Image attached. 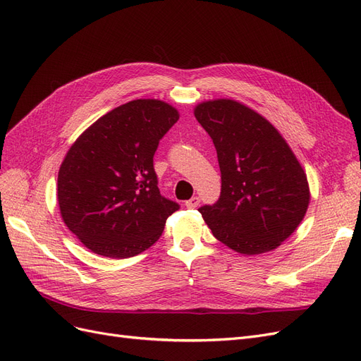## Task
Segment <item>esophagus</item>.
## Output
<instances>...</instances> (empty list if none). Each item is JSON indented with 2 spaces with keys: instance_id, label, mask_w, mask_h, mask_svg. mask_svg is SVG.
Listing matches in <instances>:
<instances>
[{
  "instance_id": "esophagus-1",
  "label": "esophagus",
  "mask_w": 361,
  "mask_h": 361,
  "mask_svg": "<svg viewBox=\"0 0 361 361\" xmlns=\"http://www.w3.org/2000/svg\"><path fill=\"white\" fill-rule=\"evenodd\" d=\"M200 204V199L197 197V195H194V197H191L190 200L185 202V206L188 207V209H195Z\"/></svg>"
}]
</instances>
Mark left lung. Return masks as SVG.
Returning <instances> with one entry per match:
<instances>
[{
  "instance_id": "8db88e82",
  "label": "left lung",
  "mask_w": 361,
  "mask_h": 361,
  "mask_svg": "<svg viewBox=\"0 0 361 361\" xmlns=\"http://www.w3.org/2000/svg\"><path fill=\"white\" fill-rule=\"evenodd\" d=\"M195 118L214 141L220 199L199 207L214 236L243 255L277 248L307 211V176L279 130L232 99L199 104Z\"/></svg>"
}]
</instances>
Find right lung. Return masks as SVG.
<instances>
[{"mask_svg": "<svg viewBox=\"0 0 361 361\" xmlns=\"http://www.w3.org/2000/svg\"><path fill=\"white\" fill-rule=\"evenodd\" d=\"M178 120L166 102L130 101L97 118L69 149L57 180L60 212L93 253L140 255L180 207L159 192L154 169L159 140Z\"/></svg>", "mask_w": 361, "mask_h": 361, "instance_id": "add662e5", "label": "right lung"}]
</instances>
